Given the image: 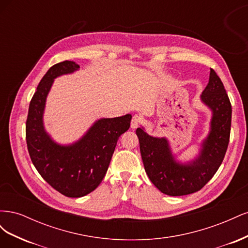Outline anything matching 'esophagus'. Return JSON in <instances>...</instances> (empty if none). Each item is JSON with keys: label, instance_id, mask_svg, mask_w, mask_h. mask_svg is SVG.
<instances>
[{"label": "esophagus", "instance_id": "1", "mask_svg": "<svg viewBox=\"0 0 248 248\" xmlns=\"http://www.w3.org/2000/svg\"><path fill=\"white\" fill-rule=\"evenodd\" d=\"M140 118L139 116H137V115L133 116L132 120H131V124H130L131 128H133V129L138 128V127L140 126Z\"/></svg>", "mask_w": 248, "mask_h": 248}]
</instances>
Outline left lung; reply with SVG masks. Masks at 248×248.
Here are the masks:
<instances>
[{
  "label": "left lung",
  "instance_id": "1",
  "mask_svg": "<svg viewBox=\"0 0 248 248\" xmlns=\"http://www.w3.org/2000/svg\"><path fill=\"white\" fill-rule=\"evenodd\" d=\"M200 99L211 111V120L198 155L188 161L178 160L167 138L150 136L144 126L137 129L147 175L157 188L168 196L179 197L199 191L214 176L227 152L232 106L222 81L213 69Z\"/></svg>",
  "mask_w": 248,
  "mask_h": 248
}]
</instances>
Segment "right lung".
I'll use <instances>...</instances> for the list:
<instances>
[{"label":"right lung","mask_w":248,"mask_h":248,"mask_svg":"<svg viewBox=\"0 0 248 248\" xmlns=\"http://www.w3.org/2000/svg\"><path fill=\"white\" fill-rule=\"evenodd\" d=\"M79 70L73 61L54 65L40 80L30 102L26 124L28 151L41 177L60 193L80 198L92 192L107 174L118 139L129 129L131 115L96 120L71 144H59L44 127V109L54 80Z\"/></svg>","instance_id":"right-lung-1"}]
</instances>
